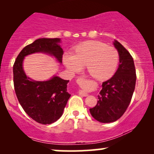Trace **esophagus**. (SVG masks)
Returning <instances> with one entry per match:
<instances>
[{"label":"esophagus","instance_id":"1","mask_svg":"<svg viewBox=\"0 0 154 154\" xmlns=\"http://www.w3.org/2000/svg\"><path fill=\"white\" fill-rule=\"evenodd\" d=\"M79 95H81V96H87L88 94L87 93H85V92H84V91H79Z\"/></svg>","mask_w":154,"mask_h":154}]
</instances>
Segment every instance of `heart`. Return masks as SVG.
Listing matches in <instances>:
<instances>
[{"label":"heart","instance_id":"obj_1","mask_svg":"<svg viewBox=\"0 0 154 154\" xmlns=\"http://www.w3.org/2000/svg\"><path fill=\"white\" fill-rule=\"evenodd\" d=\"M63 61L71 72L81 71L87 66L88 73L95 79L103 80L115 73L119 61V54L115 48L105 43L88 41L76 47L75 54L66 53Z\"/></svg>","mask_w":154,"mask_h":154}]
</instances>
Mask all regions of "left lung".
Segmentation results:
<instances>
[{
	"label": "left lung",
	"instance_id": "left-lung-1",
	"mask_svg": "<svg viewBox=\"0 0 154 154\" xmlns=\"http://www.w3.org/2000/svg\"><path fill=\"white\" fill-rule=\"evenodd\" d=\"M114 46L119 54V65L111 78L102 84L98 103L90 109L91 114L97 121L109 123L119 119L131 101L136 82L133 58L129 51L115 40Z\"/></svg>",
	"mask_w": 154,
	"mask_h": 154
}]
</instances>
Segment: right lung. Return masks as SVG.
<instances>
[{"label": "right lung", "instance_id": "1", "mask_svg": "<svg viewBox=\"0 0 154 154\" xmlns=\"http://www.w3.org/2000/svg\"><path fill=\"white\" fill-rule=\"evenodd\" d=\"M59 38H40L21 51L13 66L14 86L17 99L22 109L35 122L47 125L61 117L71 94L67 91L65 80L54 77L50 80L38 82L27 77L22 68L26 55L37 52L47 53L62 62L63 51L60 47Z\"/></svg>", "mask_w": 154, "mask_h": 154}]
</instances>
